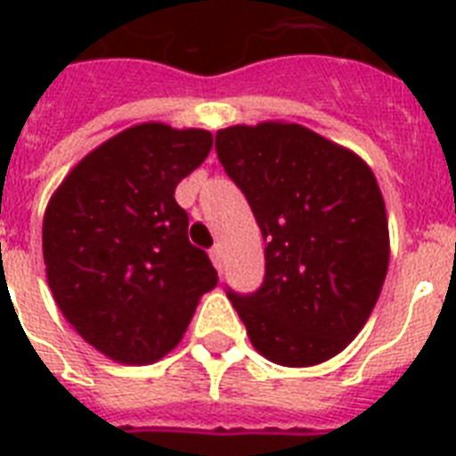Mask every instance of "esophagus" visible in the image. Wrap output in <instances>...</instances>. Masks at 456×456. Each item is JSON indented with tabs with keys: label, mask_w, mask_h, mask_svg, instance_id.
<instances>
[{
	"label": "esophagus",
	"mask_w": 456,
	"mask_h": 456,
	"mask_svg": "<svg viewBox=\"0 0 456 456\" xmlns=\"http://www.w3.org/2000/svg\"><path fill=\"white\" fill-rule=\"evenodd\" d=\"M209 257H212V263H215L216 272H224V251H221V247L216 244V247L209 248Z\"/></svg>",
	"instance_id": "esophagus-1"
}]
</instances>
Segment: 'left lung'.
Wrapping results in <instances>:
<instances>
[{
	"label": "left lung",
	"instance_id": "8db88e82",
	"mask_svg": "<svg viewBox=\"0 0 456 456\" xmlns=\"http://www.w3.org/2000/svg\"><path fill=\"white\" fill-rule=\"evenodd\" d=\"M215 146L267 241L263 285L251 294L228 288V299L272 363H324L363 329L388 272L374 173L297 123L225 127Z\"/></svg>",
	"mask_w": 456,
	"mask_h": 456
}]
</instances>
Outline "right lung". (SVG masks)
Here are the masks:
<instances>
[{"label": "right lung", "mask_w": 456, "mask_h": 456, "mask_svg": "<svg viewBox=\"0 0 456 456\" xmlns=\"http://www.w3.org/2000/svg\"><path fill=\"white\" fill-rule=\"evenodd\" d=\"M209 148L208 130L134 125L88 152L50 199L47 283L75 331L111 361H159L219 281L175 203Z\"/></svg>", "instance_id": "1"}]
</instances>
